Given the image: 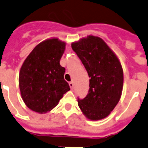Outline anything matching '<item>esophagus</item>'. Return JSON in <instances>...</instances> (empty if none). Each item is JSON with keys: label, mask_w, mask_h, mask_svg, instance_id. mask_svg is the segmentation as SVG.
Wrapping results in <instances>:
<instances>
[{"label": "esophagus", "mask_w": 148, "mask_h": 148, "mask_svg": "<svg viewBox=\"0 0 148 148\" xmlns=\"http://www.w3.org/2000/svg\"><path fill=\"white\" fill-rule=\"evenodd\" d=\"M69 86H70V87L71 89H73V88H74V84H73V82L69 83Z\"/></svg>", "instance_id": "34e87169"}]
</instances>
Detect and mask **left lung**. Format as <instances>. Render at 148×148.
I'll return each mask as SVG.
<instances>
[{"label": "left lung", "mask_w": 148, "mask_h": 148, "mask_svg": "<svg viewBox=\"0 0 148 148\" xmlns=\"http://www.w3.org/2000/svg\"><path fill=\"white\" fill-rule=\"evenodd\" d=\"M71 46L90 78L88 94L82 99L78 98V106L90 120L105 119L121 96L123 73L120 61L106 43L97 36H88Z\"/></svg>", "instance_id": "1"}]
</instances>
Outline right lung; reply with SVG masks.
<instances>
[{
    "instance_id": "right-lung-1",
    "label": "right lung",
    "mask_w": 148,
    "mask_h": 148,
    "mask_svg": "<svg viewBox=\"0 0 148 148\" xmlns=\"http://www.w3.org/2000/svg\"><path fill=\"white\" fill-rule=\"evenodd\" d=\"M65 43L58 38L38 44L20 69L19 89L25 105L39 113L50 111L70 90L64 79L65 68L60 64Z\"/></svg>"
}]
</instances>
